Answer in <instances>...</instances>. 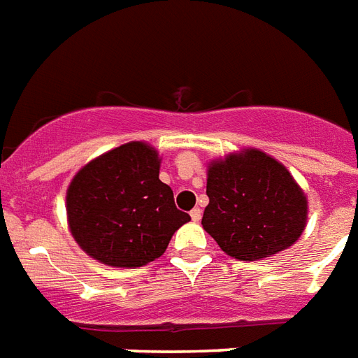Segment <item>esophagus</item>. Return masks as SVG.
Instances as JSON below:
<instances>
[{"instance_id": "obj_1", "label": "esophagus", "mask_w": 358, "mask_h": 358, "mask_svg": "<svg viewBox=\"0 0 358 358\" xmlns=\"http://www.w3.org/2000/svg\"><path fill=\"white\" fill-rule=\"evenodd\" d=\"M190 219L194 220V222H198V220L201 219V211L198 208H194L192 211H190Z\"/></svg>"}]
</instances>
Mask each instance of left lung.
<instances>
[{
    "label": "left lung",
    "instance_id": "8db88e82",
    "mask_svg": "<svg viewBox=\"0 0 358 358\" xmlns=\"http://www.w3.org/2000/svg\"><path fill=\"white\" fill-rule=\"evenodd\" d=\"M206 192L201 227L238 260H262L289 249L308 222L300 185L283 164L259 149L211 160Z\"/></svg>",
    "mask_w": 358,
    "mask_h": 358
}]
</instances>
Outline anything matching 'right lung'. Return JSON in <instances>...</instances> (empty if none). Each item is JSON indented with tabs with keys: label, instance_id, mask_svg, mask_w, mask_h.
Masks as SVG:
<instances>
[{
	"label": "right lung",
	"instance_id": "right-lung-1",
	"mask_svg": "<svg viewBox=\"0 0 358 358\" xmlns=\"http://www.w3.org/2000/svg\"><path fill=\"white\" fill-rule=\"evenodd\" d=\"M158 173V150L145 141L107 150L75 173L66 192L67 227L88 257L113 268L162 257L190 217L176 208Z\"/></svg>",
	"mask_w": 358,
	"mask_h": 358
}]
</instances>
